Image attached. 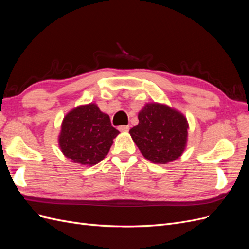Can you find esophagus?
<instances>
[{
    "label": "esophagus",
    "instance_id": "34e87169",
    "mask_svg": "<svg viewBox=\"0 0 249 249\" xmlns=\"http://www.w3.org/2000/svg\"><path fill=\"white\" fill-rule=\"evenodd\" d=\"M118 130L122 131V132H127L130 130V125H119Z\"/></svg>",
    "mask_w": 249,
    "mask_h": 249
}]
</instances>
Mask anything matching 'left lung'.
<instances>
[{"instance_id": "8db88e82", "label": "left lung", "mask_w": 249, "mask_h": 249, "mask_svg": "<svg viewBox=\"0 0 249 249\" xmlns=\"http://www.w3.org/2000/svg\"><path fill=\"white\" fill-rule=\"evenodd\" d=\"M138 119L139 124L132 127L130 134L145 159L166 164L183 154L188 123L182 113L154 103L139 112Z\"/></svg>"}]
</instances>
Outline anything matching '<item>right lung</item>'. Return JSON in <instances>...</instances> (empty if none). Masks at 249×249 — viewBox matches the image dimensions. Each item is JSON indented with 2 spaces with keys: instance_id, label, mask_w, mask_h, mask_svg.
<instances>
[{
  "instance_id": "add662e5",
  "label": "right lung",
  "mask_w": 249,
  "mask_h": 249,
  "mask_svg": "<svg viewBox=\"0 0 249 249\" xmlns=\"http://www.w3.org/2000/svg\"><path fill=\"white\" fill-rule=\"evenodd\" d=\"M118 131L109 115L95 104L79 106L63 119L59 145L66 158L82 165H94L109 153Z\"/></svg>"
}]
</instances>
